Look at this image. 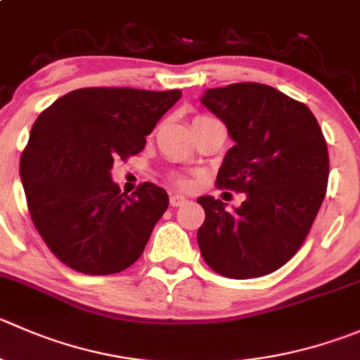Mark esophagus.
Here are the masks:
<instances>
[{"instance_id":"obj_1","label":"esophagus","mask_w":360,"mask_h":360,"mask_svg":"<svg viewBox=\"0 0 360 360\" xmlns=\"http://www.w3.org/2000/svg\"><path fill=\"white\" fill-rule=\"evenodd\" d=\"M186 202H188L186 197H183V195L179 193L170 195V205H172V207H181V205H184Z\"/></svg>"}]
</instances>
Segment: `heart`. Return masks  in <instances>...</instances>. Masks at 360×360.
Listing matches in <instances>:
<instances>
[{"label":"heart","mask_w":360,"mask_h":360,"mask_svg":"<svg viewBox=\"0 0 360 360\" xmlns=\"http://www.w3.org/2000/svg\"><path fill=\"white\" fill-rule=\"evenodd\" d=\"M200 117H205V116H198L197 120H200ZM172 181H174V184H177V186H183V188L190 186V179H188L186 176H181V174H176V176H172Z\"/></svg>","instance_id":"1"}]
</instances>
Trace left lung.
I'll return each mask as SVG.
<instances>
[{
    "mask_svg": "<svg viewBox=\"0 0 360 360\" xmlns=\"http://www.w3.org/2000/svg\"><path fill=\"white\" fill-rule=\"evenodd\" d=\"M202 103L236 142L216 186L246 193L233 211L219 198H197L205 211L202 257L233 280L274 273L302 246L326 198L329 151L319 121L302 102L258 82L207 89Z\"/></svg>",
    "mask_w": 360,
    "mask_h": 360,
    "instance_id": "8db88e82",
    "label": "left lung"
}]
</instances>
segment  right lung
I'll use <instances>...</instances> for the list:
<instances>
[{
    "label": "right lung",
    "mask_w": 360,
    "mask_h": 360,
    "mask_svg": "<svg viewBox=\"0 0 360 360\" xmlns=\"http://www.w3.org/2000/svg\"><path fill=\"white\" fill-rule=\"evenodd\" d=\"M179 98V89L82 87L37 117L20 181L33 225L70 269L105 276L141 258L169 195L153 183L121 193L110 169L144 149L146 135Z\"/></svg>",
    "instance_id": "add662e5"
}]
</instances>
